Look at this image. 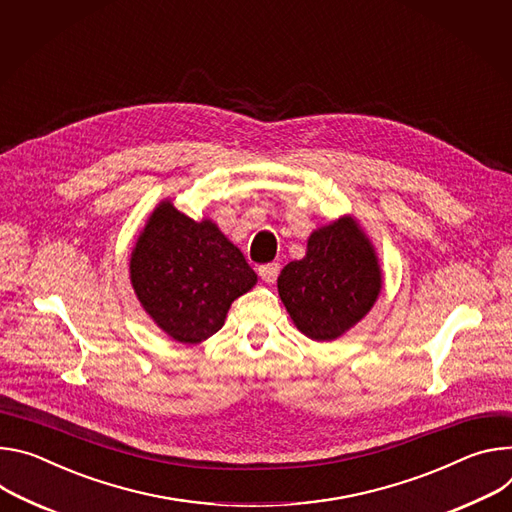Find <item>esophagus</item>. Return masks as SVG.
<instances>
[{
    "label": "esophagus",
    "mask_w": 512,
    "mask_h": 512,
    "mask_svg": "<svg viewBox=\"0 0 512 512\" xmlns=\"http://www.w3.org/2000/svg\"><path fill=\"white\" fill-rule=\"evenodd\" d=\"M278 272H280V264L278 262H270V264H264L258 268V274L264 282H268V285H272V282H276L278 278Z\"/></svg>",
    "instance_id": "esophagus-1"
}]
</instances>
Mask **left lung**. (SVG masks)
Instances as JSON below:
<instances>
[{
	"mask_svg": "<svg viewBox=\"0 0 512 512\" xmlns=\"http://www.w3.org/2000/svg\"><path fill=\"white\" fill-rule=\"evenodd\" d=\"M382 272L376 252L352 217L319 227L303 260L278 276V295L299 331L331 342L354 327L376 303Z\"/></svg>",
	"mask_w": 512,
	"mask_h": 512,
	"instance_id": "left-lung-1",
	"label": "left lung"
}]
</instances>
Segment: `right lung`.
I'll return each mask as SVG.
<instances>
[{"instance_id": "1", "label": "right lung", "mask_w": 512, "mask_h": 512, "mask_svg": "<svg viewBox=\"0 0 512 512\" xmlns=\"http://www.w3.org/2000/svg\"><path fill=\"white\" fill-rule=\"evenodd\" d=\"M130 280L154 323L191 346L221 329L258 276L211 219L197 223L162 201L132 250Z\"/></svg>"}]
</instances>
